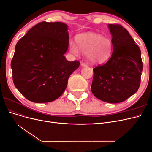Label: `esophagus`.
<instances>
[{"label":"esophagus","mask_w":152,"mask_h":152,"mask_svg":"<svg viewBox=\"0 0 152 152\" xmlns=\"http://www.w3.org/2000/svg\"><path fill=\"white\" fill-rule=\"evenodd\" d=\"M81 66L82 67H86V66H87V65L86 63H81Z\"/></svg>","instance_id":"esophagus-1"}]
</instances>
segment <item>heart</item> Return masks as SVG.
Masks as SVG:
<instances>
[{"instance_id":"obj_1","label":"heart","mask_w":152,"mask_h":152,"mask_svg":"<svg viewBox=\"0 0 152 152\" xmlns=\"http://www.w3.org/2000/svg\"><path fill=\"white\" fill-rule=\"evenodd\" d=\"M76 44L71 41L69 44L70 52L77 54L79 50L86 54L87 60L92 65H102L107 63L112 56L113 43L108 38L94 32L78 35Z\"/></svg>"}]
</instances>
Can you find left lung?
I'll return each mask as SVG.
<instances>
[{
    "label": "left lung",
    "instance_id": "obj_1",
    "mask_svg": "<svg viewBox=\"0 0 152 152\" xmlns=\"http://www.w3.org/2000/svg\"><path fill=\"white\" fill-rule=\"evenodd\" d=\"M113 53L109 60L93 69L91 87L96 98L110 103H121L138 90L142 70L141 50L127 30L109 24Z\"/></svg>",
    "mask_w": 152,
    "mask_h": 152
}]
</instances>
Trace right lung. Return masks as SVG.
<instances>
[{"label":"right lung","mask_w":152,"mask_h":152,"mask_svg":"<svg viewBox=\"0 0 152 152\" xmlns=\"http://www.w3.org/2000/svg\"><path fill=\"white\" fill-rule=\"evenodd\" d=\"M68 25L42 21L17 42L11 66L14 84L34 103H48L65 91L69 77L80 62L67 61Z\"/></svg>","instance_id":"add662e5"}]
</instances>
